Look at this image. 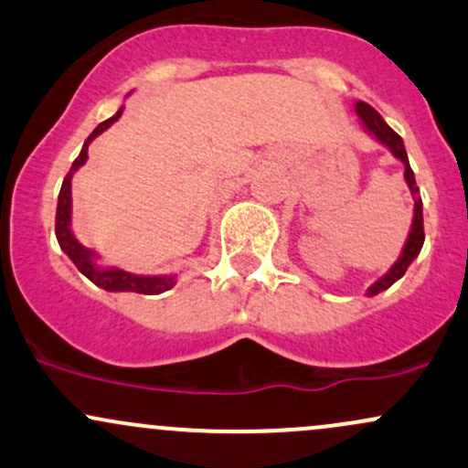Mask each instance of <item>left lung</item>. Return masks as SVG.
Here are the masks:
<instances>
[{"instance_id":"obj_1","label":"left lung","mask_w":468,"mask_h":468,"mask_svg":"<svg viewBox=\"0 0 468 468\" xmlns=\"http://www.w3.org/2000/svg\"><path fill=\"white\" fill-rule=\"evenodd\" d=\"M353 109H356V115L359 117V124H362L364 131H367L368 135L376 137L382 146H387L388 151H391V155L395 159H399V162L404 164V182H407L410 197H413V222H410L407 242H404L402 253H399V258L395 260V264L391 266V269H388L382 277H378V280L367 289V295L373 297V295H378V292L387 291L388 286H393L399 277L407 273L410 261L418 258L420 250H422V244H424L422 197H420V188H418V184H415L413 171H410L409 155H407V148H404L402 137H399L398 133H395L393 128L384 122V117L379 115L373 106H368L367 101H356V106H353Z\"/></svg>"}]
</instances>
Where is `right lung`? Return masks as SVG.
<instances>
[{
	"mask_svg": "<svg viewBox=\"0 0 468 468\" xmlns=\"http://www.w3.org/2000/svg\"><path fill=\"white\" fill-rule=\"evenodd\" d=\"M131 95V92H128ZM124 112V106H120V111L115 115L109 117L106 122H101L95 131L90 133L89 140L84 142L81 146L80 155L70 166L69 176L64 177L61 182V191L58 197V215H55V235H58V242L61 246L66 255H69L70 261L80 269L81 275H86L92 284H97L100 289L111 291V292H142V295H159L164 291H171L173 286L177 284V275L168 273V275H137V273H128V271L120 269V266H104L100 264V255L95 250L89 249L75 238L73 233V191H70V184H73V176L80 171L81 166L89 159V146L90 142L95 140L97 135H101L104 131L115 124L117 120Z\"/></svg>",
	"mask_w": 468,
	"mask_h": 468,
	"instance_id": "obj_1",
	"label": "right lung"
}]
</instances>
